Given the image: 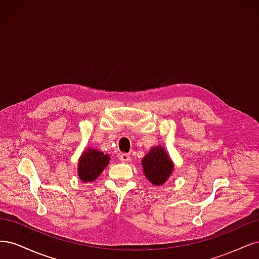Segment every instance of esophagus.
<instances>
[{"mask_svg":"<svg viewBox=\"0 0 259 259\" xmlns=\"http://www.w3.org/2000/svg\"><path fill=\"white\" fill-rule=\"evenodd\" d=\"M119 159H120V161L123 162V163H128V162H131V156H130L127 153H121L120 156H119Z\"/></svg>","mask_w":259,"mask_h":259,"instance_id":"obj_1","label":"esophagus"}]
</instances>
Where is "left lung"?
Segmentation results:
<instances>
[{
  "instance_id": "1",
  "label": "left lung",
  "mask_w": 259,
  "mask_h": 259,
  "mask_svg": "<svg viewBox=\"0 0 259 259\" xmlns=\"http://www.w3.org/2000/svg\"><path fill=\"white\" fill-rule=\"evenodd\" d=\"M142 165L146 178L153 186H163L174 171V162L160 145L150 149L142 160Z\"/></svg>"
}]
</instances>
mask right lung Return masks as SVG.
Listing matches in <instances>:
<instances>
[{"label": "right lung", "mask_w": 259, "mask_h": 259, "mask_svg": "<svg viewBox=\"0 0 259 259\" xmlns=\"http://www.w3.org/2000/svg\"><path fill=\"white\" fill-rule=\"evenodd\" d=\"M110 162V155L104 154L95 148H86L77 163V175L83 183L96 180Z\"/></svg>", "instance_id": "obj_1"}]
</instances>
